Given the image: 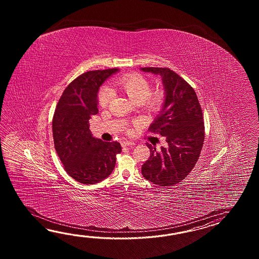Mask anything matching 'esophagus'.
Returning <instances> with one entry per match:
<instances>
[{
    "label": "esophagus",
    "mask_w": 259,
    "mask_h": 259,
    "mask_svg": "<svg viewBox=\"0 0 259 259\" xmlns=\"http://www.w3.org/2000/svg\"><path fill=\"white\" fill-rule=\"evenodd\" d=\"M135 143H132V142H122L121 146L122 147H127V146H133Z\"/></svg>",
    "instance_id": "obj_1"
}]
</instances>
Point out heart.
<instances>
[{
  "label": "heart",
  "instance_id": "1",
  "mask_svg": "<svg viewBox=\"0 0 259 259\" xmlns=\"http://www.w3.org/2000/svg\"><path fill=\"white\" fill-rule=\"evenodd\" d=\"M116 88L127 94V97L135 104L142 105L149 111L159 110L163 104V93L156 90L150 92L151 85L145 77L138 74H127L115 79ZM113 98V91L107 86H103L98 93V102L102 107H105Z\"/></svg>",
  "mask_w": 259,
  "mask_h": 259
}]
</instances>
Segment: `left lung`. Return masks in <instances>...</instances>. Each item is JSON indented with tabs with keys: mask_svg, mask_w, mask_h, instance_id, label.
Masks as SVG:
<instances>
[{
	"mask_svg": "<svg viewBox=\"0 0 259 259\" xmlns=\"http://www.w3.org/2000/svg\"><path fill=\"white\" fill-rule=\"evenodd\" d=\"M140 69L162 78L164 101L150 131L159 132L167 143L160 151L146 143L151 155L142 166V174L154 184L172 186L192 171L203 148L204 126L201 105L194 90L169 68Z\"/></svg>",
	"mask_w": 259,
	"mask_h": 259,
	"instance_id": "left-lung-1",
	"label": "left lung"
}]
</instances>
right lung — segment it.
Instances as JSON below:
<instances>
[{
	"mask_svg": "<svg viewBox=\"0 0 259 259\" xmlns=\"http://www.w3.org/2000/svg\"><path fill=\"white\" fill-rule=\"evenodd\" d=\"M117 68L89 71L64 91L55 108L53 135L55 150L67 174L83 184L104 181L115 168L120 143L93 136L89 120L98 113L100 86Z\"/></svg>",
	"mask_w": 259,
	"mask_h": 259,
	"instance_id": "1",
	"label": "right lung"
}]
</instances>
